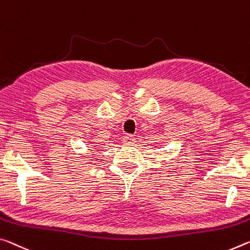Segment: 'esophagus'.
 I'll return each instance as SVG.
<instances>
[{"instance_id": "esophagus-1", "label": "esophagus", "mask_w": 250, "mask_h": 250, "mask_svg": "<svg viewBox=\"0 0 250 250\" xmlns=\"http://www.w3.org/2000/svg\"><path fill=\"white\" fill-rule=\"evenodd\" d=\"M134 137L133 136H130V134H126V136L124 137V139H122V142H124V145H126V146H130L132 145L134 142Z\"/></svg>"}]
</instances>
